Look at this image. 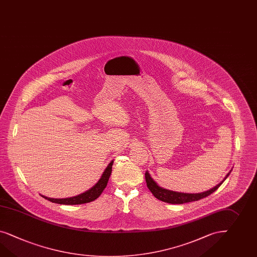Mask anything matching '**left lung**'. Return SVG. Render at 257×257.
Returning a JSON list of instances; mask_svg holds the SVG:
<instances>
[{
    "mask_svg": "<svg viewBox=\"0 0 257 257\" xmlns=\"http://www.w3.org/2000/svg\"><path fill=\"white\" fill-rule=\"evenodd\" d=\"M231 171H232V169L218 185H216L212 189L206 191L204 193H200V194L179 193V192H174V191L164 189L153 181V178L151 177V175L148 171L145 173V178H146L147 186L157 199H159L161 201L166 202V203H169V204H183V203L200 200L202 198L207 197L209 194L214 193L216 190L222 185V182L226 180V178L228 177L229 174L231 173Z\"/></svg>",
    "mask_w": 257,
    "mask_h": 257,
    "instance_id": "1",
    "label": "left lung"
}]
</instances>
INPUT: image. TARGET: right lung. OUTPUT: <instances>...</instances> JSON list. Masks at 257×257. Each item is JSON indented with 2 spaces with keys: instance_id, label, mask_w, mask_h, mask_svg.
Returning a JSON list of instances; mask_svg holds the SVG:
<instances>
[{
  "instance_id": "obj_1",
  "label": "right lung",
  "mask_w": 257,
  "mask_h": 257,
  "mask_svg": "<svg viewBox=\"0 0 257 257\" xmlns=\"http://www.w3.org/2000/svg\"><path fill=\"white\" fill-rule=\"evenodd\" d=\"M112 165H113V161H111L109 165L106 167L97 183L83 194H78L68 198H50L44 195L42 196L52 203L62 204V205H79V204H85V203L93 201L100 196V194L103 193L104 188L106 187V184L108 182V179L110 177L111 171H112Z\"/></svg>"
}]
</instances>
